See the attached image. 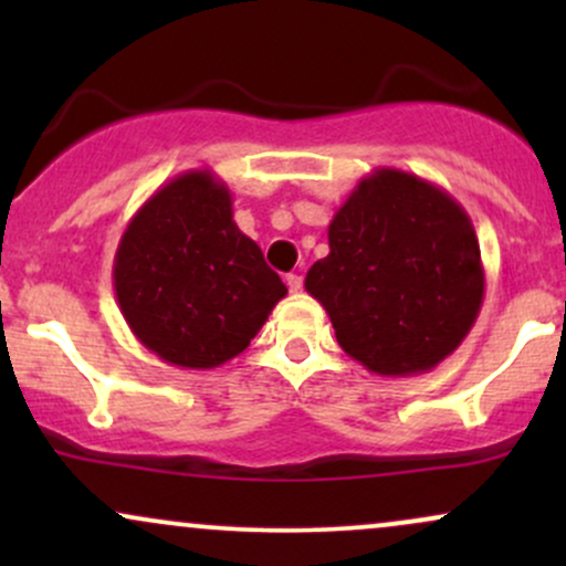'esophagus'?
Here are the masks:
<instances>
[{"instance_id":"1","label":"esophagus","mask_w":566,"mask_h":566,"mask_svg":"<svg viewBox=\"0 0 566 566\" xmlns=\"http://www.w3.org/2000/svg\"><path fill=\"white\" fill-rule=\"evenodd\" d=\"M284 282H287V290L290 292H301L303 290V276L301 274H287V279H284Z\"/></svg>"}]
</instances>
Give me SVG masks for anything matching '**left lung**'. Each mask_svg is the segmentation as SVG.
I'll list each match as a JSON object with an SVG mask.
<instances>
[{"mask_svg": "<svg viewBox=\"0 0 566 566\" xmlns=\"http://www.w3.org/2000/svg\"><path fill=\"white\" fill-rule=\"evenodd\" d=\"M327 239L305 292L369 373L423 375L471 333L484 301L482 252L469 212L444 188L378 167L343 201Z\"/></svg>", "mask_w": 566, "mask_h": 566, "instance_id": "left-lung-1", "label": "left lung"}]
</instances>
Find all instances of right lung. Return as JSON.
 Returning <instances> with one entry per match:
<instances>
[{"instance_id":"add662e5","label":"right lung","mask_w":566,"mask_h":566,"mask_svg":"<svg viewBox=\"0 0 566 566\" xmlns=\"http://www.w3.org/2000/svg\"><path fill=\"white\" fill-rule=\"evenodd\" d=\"M231 205L223 180L188 170L143 201L116 247L122 316L172 367L226 365L287 295L261 247L233 223Z\"/></svg>"}]
</instances>
